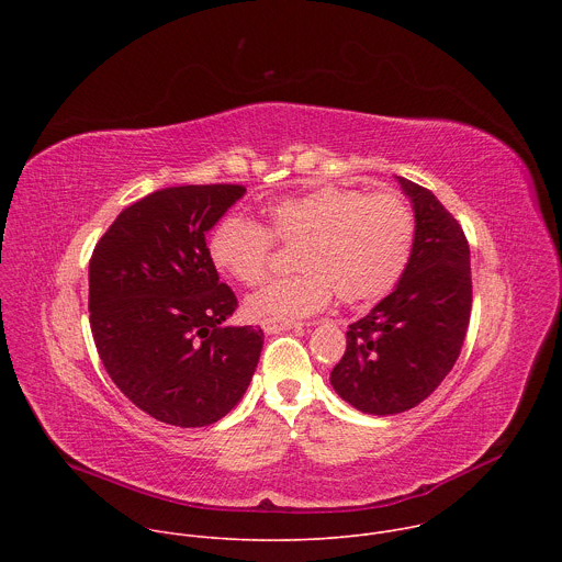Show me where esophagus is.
Returning a JSON list of instances; mask_svg holds the SVG:
<instances>
[{"label": "esophagus", "instance_id": "esophagus-1", "mask_svg": "<svg viewBox=\"0 0 562 562\" xmlns=\"http://www.w3.org/2000/svg\"><path fill=\"white\" fill-rule=\"evenodd\" d=\"M302 323H295V319H265L262 329L265 334H280V331H289V329H300Z\"/></svg>", "mask_w": 562, "mask_h": 562}]
</instances>
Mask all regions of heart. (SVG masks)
Instances as JSON below:
<instances>
[{
	"label": "heart",
	"instance_id": "obj_1",
	"mask_svg": "<svg viewBox=\"0 0 562 562\" xmlns=\"http://www.w3.org/2000/svg\"><path fill=\"white\" fill-rule=\"evenodd\" d=\"M265 226L224 215L206 239L213 267L231 280L256 286L269 269L273 240L293 243V276L271 280L247 300L254 319H295L325 308L334 297L364 304L384 297L407 273L418 217L407 198L393 191L323 184L269 202Z\"/></svg>",
	"mask_w": 562,
	"mask_h": 562
}]
</instances>
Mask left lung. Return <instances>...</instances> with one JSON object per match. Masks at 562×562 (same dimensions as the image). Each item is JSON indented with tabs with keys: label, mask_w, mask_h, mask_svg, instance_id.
<instances>
[{
	"label": "left lung",
	"mask_w": 562,
	"mask_h": 562,
	"mask_svg": "<svg viewBox=\"0 0 562 562\" xmlns=\"http://www.w3.org/2000/svg\"><path fill=\"white\" fill-rule=\"evenodd\" d=\"M418 217L407 273L358 323L331 371L336 393L371 416L414 409L453 369L471 315L469 243L425 187L397 178Z\"/></svg>",
	"instance_id": "1"
}]
</instances>
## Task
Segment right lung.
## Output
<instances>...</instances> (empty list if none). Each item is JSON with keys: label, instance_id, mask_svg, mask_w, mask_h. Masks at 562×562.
<instances>
[{"label": "right lung", "instance_id": "right-lung-1", "mask_svg": "<svg viewBox=\"0 0 562 562\" xmlns=\"http://www.w3.org/2000/svg\"><path fill=\"white\" fill-rule=\"evenodd\" d=\"M243 184L159 189L126 206L89 265L91 331L117 389L150 418L206 427L245 395L265 334L224 327L237 306L206 254V231Z\"/></svg>", "mask_w": 562, "mask_h": 562}]
</instances>
